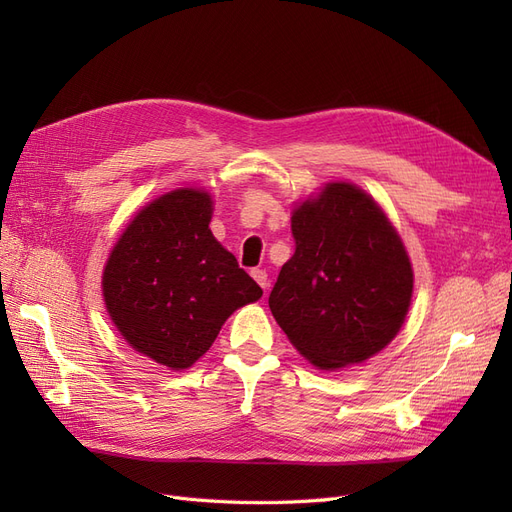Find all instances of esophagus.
Instances as JSON below:
<instances>
[{
    "instance_id": "34e87169",
    "label": "esophagus",
    "mask_w": 512,
    "mask_h": 512,
    "mask_svg": "<svg viewBox=\"0 0 512 512\" xmlns=\"http://www.w3.org/2000/svg\"><path fill=\"white\" fill-rule=\"evenodd\" d=\"M252 277H254V280L258 282V286H260L262 290H267V288H269V275H267V271L254 269V271H252Z\"/></svg>"
}]
</instances>
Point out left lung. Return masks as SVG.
<instances>
[{
  "label": "left lung",
  "mask_w": 512,
  "mask_h": 512,
  "mask_svg": "<svg viewBox=\"0 0 512 512\" xmlns=\"http://www.w3.org/2000/svg\"><path fill=\"white\" fill-rule=\"evenodd\" d=\"M294 254L269 294L290 344L318 369L363 363L393 342L412 299V265L369 194L327 183L292 213Z\"/></svg>",
  "instance_id": "1"
}]
</instances>
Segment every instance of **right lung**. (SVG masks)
<instances>
[{
	"label": "right lung",
	"mask_w": 512,
	"mask_h": 512,
	"mask_svg": "<svg viewBox=\"0 0 512 512\" xmlns=\"http://www.w3.org/2000/svg\"><path fill=\"white\" fill-rule=\"evenodd\" d=\"M209 192L181 188L149 203L106 260L102 294L117 331L170 369H188L235 309L262 288L209 228Z\"/></svg>",
	"instance_id": "obj_1"
}]
</instances>
